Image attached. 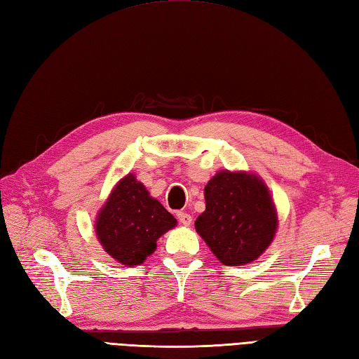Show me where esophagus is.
Segmentation results:
<instances>
[{"mask_svg":"<svg viewBox=\"0 0 359 359\" xmlns=\"http://www.w3.org/2000/svg\"><path fill=\"white\" fill-rule=\"evenodd\" d=\"M178 221L182 224V225H186V226H189L190 224H191V216L189 215V213H184V212H178Z\"/></svg>","mask_w":359,"mask_h":359,"instance_id":"1","label":"esophagus"}]
</instances>
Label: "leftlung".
I'll use <instances>...</instances> for the list:
<instances>
[{"mask_svg":"<svg viewBox=\"0 0 359 359\" xmlns=\"http://www.w3.org/2000/svg\"><path fill=\"white\" fill-rule=\"evenodd\" d=\"M205 210L196 233L224 265L259 259L274 241L278 217L268 186L257 173L221 170L204 189Z\"/></svg>","mask_w":359,"mask_h":359,"instance_id":"obj_1","label":"left lung"}]
</instances>
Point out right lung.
<instances>
[{"label": "right lung", "instance_id": "right-lung-1", "mask_svg": "<svg viewBox=\"0 0 359 359\" xmlns=\"http://www.w3.org/2000/svg\"><path fill=\"white\" fill-rule=\"evenodd\" d=\"M177 226V219L149 195L134 173L121 178L95 217L97 241L125 266L143 264L156 250V241Z\"/></svg>", "mask_w": 359, "mask_h": 359}]
</instances>
